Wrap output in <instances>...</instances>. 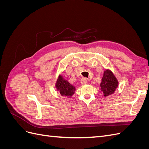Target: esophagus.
I'll return each mask as SVG.
<instances>
[{"instance_id": "34e87169", "label": "esophagus", "mask_w": 149, "mask_h": 149, "mask_svg": "<svg viewBox=\"0 0 149 149\" xmlns=\"http://www.w3.org/2000/svg\"><path fill=\"white\" fill-rule=\"evenodd\" d=\"M81 83L82 84H86L88 83V80L86 78H82L81 79Z\"/></svg>"}]
</instances>
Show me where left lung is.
<instances>
[{
    "mask_svg": "<svg viewBox=\"0 0 149 149\" xmlns=\"http://www.w3.org/2000/svg\"><path fill=\"white\" fill-rule=\"evenodd\" d=\"M118 85V81L113 73L110 70L104 71L100 84L101 91L103 93L104 96H109L114 93Z\"/></svg>",
    "mask_w": 149,
    "mask_h": 149,
    "instance_id": "left-lung-1",
    "label": "left lung"
}]
</instances>
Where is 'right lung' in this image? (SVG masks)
<instances>
[{"label":"right lung","mask_w":149,"mask_h":149,"mask_svg":"<svg viewBox=\"0 0 149 149\" xmlns=\"http://www.w3.org/2000/svg\"><path fill=\"white\" fill-rule=\"evenodd\" d=\"M55 86L57 91L60 93L62 96L71 97L76 91V88L71 84L67 80L65 79L62 75H59L56 81Z\"/></svg>","instance_id":"add662e5"}]
</instances>
